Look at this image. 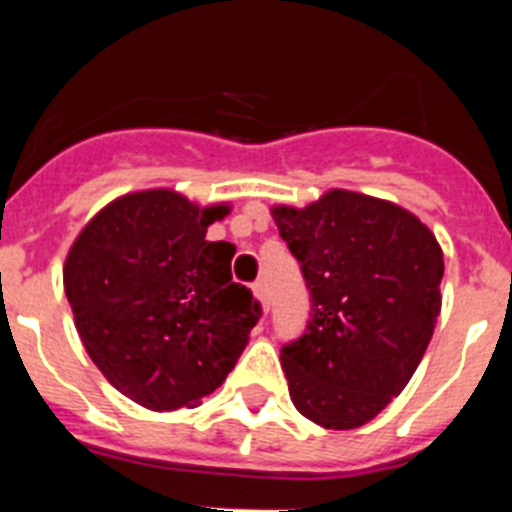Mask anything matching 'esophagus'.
Returning a JSON list of instances; mask_svg holds the SVG:
<instances>
[{"label":"esophagus","mask_w":512,"mask_h":512,"mask_svg":"<svg viewBox=\"0 0 512 512\" xmlns=\"http://www.w3.org/2000/svg\"><path fill=\"white\" fill-rule=\"evenodd\" d=\"M253 295H256V300L261 302V310L269 312V292H266V284L264 282L253 284Z\"/></svg>","instance_id":"obj_1"}]
</instances>
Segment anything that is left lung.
Instances as JSON below:
<instances>
[{
    "mask_svg": "<svg viewBox=\"0 0 512 512\" xmlns=\"http://www.w3.org/2000/svg\"><path fill=\"white\" fill-rule=\"evenodd\" d=\"M271 215L310 289L305 333L282 348L289 397L323 428H359L405 390L431 343L441 246L413 212L348 189Z\"/></svg>",
    "mask_w": 512,
    "mask_h": 512,
    "instance_id": "1",
    "label": "left lung"
}]
</instances>
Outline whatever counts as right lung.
Segmentation results:
<instances>
[{"label": "right lung", "instance_id": "add662e5", "mask_svg": "<svg viewBox=\"0 0 512 512\" xmlns=\"http://www.w3.org/2000/svg\"><path fill=\"white\" fill-rule=\"evenodd\" d=\"M228 212L174 189L122 194L66 256L63 287L89 359L143 408L200 405L259 323V302L230 274L235 246L205 238Z\"/></svg>", "mask_w": 512, "mask_h": 512}]
</instances>
